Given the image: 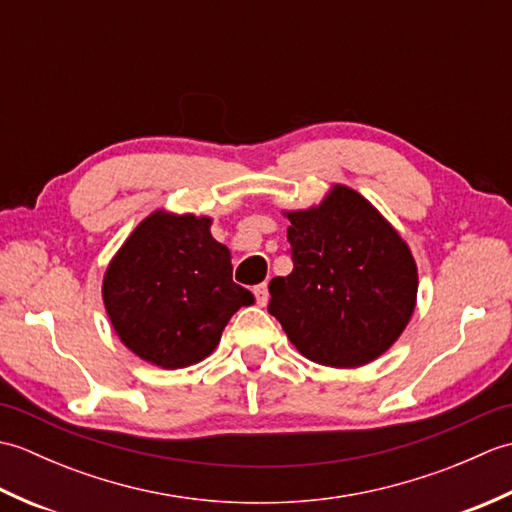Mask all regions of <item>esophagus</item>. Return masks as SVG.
Listing matches in <instances>:
<instances>
[{
  "instance_id": "obj_1",
  "label": "esophagus",
  "mask_w": 512,
  "mask_h": 512,
  "mask_svg": "<svg viewBox=\"0 0 512 512\" xmlns=\"http://www.w3.org/2000/svg\"><path fill=\"white\" fill-rule=\"evenodd\" d=\"M253 295H255L259 306H266V303H268V284L255 286V288H253Z\"/></svg>"
}]
</instances>
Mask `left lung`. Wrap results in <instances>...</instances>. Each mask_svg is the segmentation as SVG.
I'll return each instance as SVG.
<instances>
[{
    "label": "left lung",
    "instance_id": "8db88e82",
    "mask_svg": "<svg viewBox=\"0 0 512 512\" xmlns=\"http://www.w3.org/2000/svg\"><path fill=\"white\" fill-rule=\"evenodd\" d=\"M292 273L270 281L268 312L314 363L361 367L398 341L416 308L418 268L372 202L336 184L288 211Z\"/></svg>",
    "mask_w": 512,
    "mask_h": 512
}]
</instances>
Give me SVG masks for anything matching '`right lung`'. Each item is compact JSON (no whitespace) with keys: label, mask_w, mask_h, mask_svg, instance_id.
<instances>
[{"label":"right lung","mask_w":512,"mask_h":512,"mask_svg":"<svg viewBox=\"0 0 512 512\" xmlns=\"http://www.w3.org/2000/svg\"><path fill=\"white\" fill-rule=\"evenodd\" d=\"M103 301L125 347L180 369L209 356L255 297L233 281L231 253L213 239L211 217L154 211L107 266Z\"/></svg>","instance_id":"add662e5"}]
</instances>
